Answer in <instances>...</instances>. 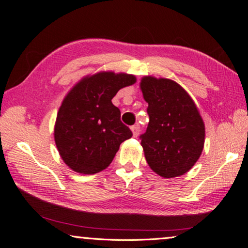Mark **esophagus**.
Returning a JSON list of instances; mask_svg holds the SVG:
<instances>
[{
    "mask_svg": "<svg viewBox=\"0 0 248 248\" xmlns=\"http://www.w3.org/2000/svg\"><path fill=\"white\" fill-rule=\"evenodd\" d=\"M131 130H132L133 137H134V138H137V137L139 136V133H140V127H139V124L132 125V127H131Z\"/></svg>",
    "mask_w": 248,
    "mask_h": 248,
    "instance_id": "esophagus-1",
    "label": "esophagus"
}]
</instances>
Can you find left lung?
I'll use <instances>...</instances> for the list:
<instances>
[{"instance_id": "1", "label": "left lung", "mask_w": 248, "mask_h": 248, "mask_svg": "<svg viewBox=\"0 0 248 248\" xmlns=\"http://www.w3.org/2000/svg\"><path fill=\"white\" fill-rule=\"evenodd\" d=\"M140 84L150 117L140 136L147 164L163 178L182 175L204 148V121L191 96L174 81L147 76Z\"/></svg>"}]
</instances>
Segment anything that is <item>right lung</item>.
I'll list each match as a JSON object with an SVG mask.
<instances>
[{"mask_svg": "<svg viewBox=\"0 0 248 248\" xmlns=\"http://www.w3.org/2000/svg\"><path fill=\"white\" fill-rule=\"evenodd\" d=\"M134 82L132 75L102 71L83 78L67 94L57 112L54 138L69 168L83 174L100 172L110 165L120 144L132 137L111 100Z\"/></svg>", "mask_w": 248, "mask_h": 248, "instance_id": "right-lung-1", "label": "right lung"}]
</instances>
